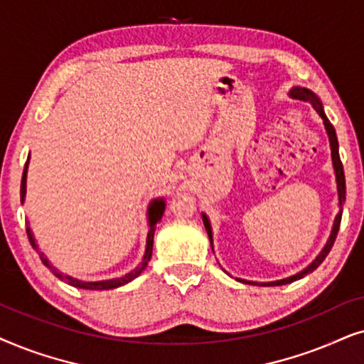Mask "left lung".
I'll return each instance as SVG.
<instances>
[{"instance_id":"8db88e82","label":"left lung","mask_w":364,"mask_h":364,"mask_svg":"<svg viewBox=\"0 0 364 364\" xmlns=\"http://www.w3.org/2000/svg\"><path fill=\"white\" fill-rule=\"evenodd\" d=\"M289 96H291V98H296V100L309 101V103L313 105V108L316 109V113L321 116V119H323V123H324V128H326V133H328V138H329V146H331V159H333L334 174H336V188H338V201H340V211H338L336 218H334V223H333V228H331V235H329V238L326 241V245H324V248L321 250V253H319L316 258H314L311 263L306 266V268H304L303 271H299V273H296V274L289 276V278L278 279V281H269V283H258V281H248V279L236 278L238 281H241V283L251 284V287H281V284L293 283V281L301 279L306 274L313 273V271L316 269L318 266L323 263L324 258H326L329 251H331L333 245H334V240H336L338 231H340V223H341V215H343V201H345V198H346V181H345V171H343V163H341V159H340V151H338L336 132H334L333 124L329 123V119L326 118V114H324L321 101L318 100V96L314 95L313 91H309L306 88H298V86H296V88H293L291 91H289ZM203 223H205L206 232H208V236H210V243H211V248H213V231H211L210 220H208L206 215H203Z\"/></svg>"}]
</instances>
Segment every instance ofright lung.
<instances>
[{"instance_id": "1", "label": "right lung", "mask_w": 364, "mask_h": 364, "mask_svg": "<svg viewBox=\"0 0 364 364\" xmlns=\"http://www.w3.org/2000/svg\"><path fill=\"white\" fill-rule=\"evenodd\" d=\"M28 163H30V158L26 159V164H24V171H23V178H21V203L24 201V196H26V174H28ZM164 200L163 198H158V200H153L149 203V208H148V225H149V230H148V238H146V251H144V256H143V261L141 264L138 266V268H134L133 271H129L128 274L121 276V278H114V279H106V281H81L77 278H73V276H68V274H63L58 271L55 266H53L48 258L45 256V253H40V258L43 261V264L48 266L55 276H58L61 281H65V283L71 284V287L75 288H81V289H91V291H101V289H114V288H119L123 287V284L129 283V281H133L136 276H139L143 273V269L148 266V261L151 259V255H153V238H154V231H156V223L161 220L163 218V213H164ZM26 232H28V240H30V243L33 248L38 251V245H36V240L35 236H33V231L30 226H26Z\"/></svg>"}]
</instances>
